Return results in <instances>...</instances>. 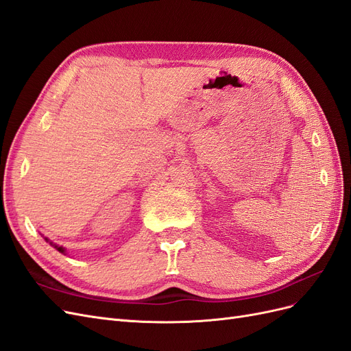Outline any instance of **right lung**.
Masks as SVG:
<instances>
[{
    "instance_id": "right-lung-1",
    "label": "right lung",
    "mask_w": 351,
    "mask_h": 351,
    "mask_svg": "<svg viewBox=\"0 0 351 351\" xmlns=\"http://www.w3.org/2000/svg\"><path fill=\"white\" fill-rule=\"evenodd\" d=\"M45 240H47V241H48V243L51 244V246H52V247H56V249H57L58 252H61V253H64V252H66V250H64V249H62L61 246H57V244H56V243H52V241H49L48 239H45Z\"/></svg>"
}]
</instances>
